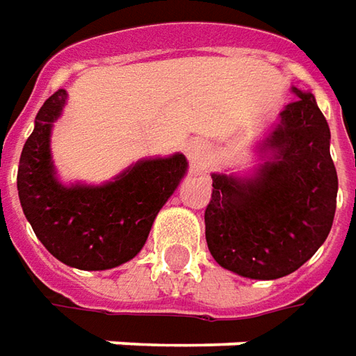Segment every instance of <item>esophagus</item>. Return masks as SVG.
Returning a JSON list of instances; mask_svg holds the SVG:
<instances>
[{
	"label": "esophagus",
	"mask_w": 356,
	"mask_h": 356,
	"mask_svg": "<svg viewBox=\"0 0 356 356\" xmlns=\"http://www.w3.org/2000/svg\"><path fill=\"white\" fill-rule=\"evenodd\" d=\"M188 156L192 159V162L200 161V156H202V147H200V145H195V143H192V145L188 147Z\"/></svg>",
	"instance_id": "1"
}]
</instances>
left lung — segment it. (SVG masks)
<instances>
[{
  "label": "left lung",
  "mask_w": 356,
  "mask_h": 356,
  "mask_svg": "<svg viewBox=\"0 0 356 356\" xmlns=\"http://www.w3.org/2000/svg\"><path fill=\"white\" fill-rule=\"evenodd\" d=\"M280 111L250 178L211 174L207 249L231 273L276 280L298 270L327 239L337 207L329 125L309 92Z\"/></svg>",
  "instance_id": "1"
}]
</instances>
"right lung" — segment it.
I'll return each instance as SVG.
<instances>
[{"instance_id":"right-lung-1","label":"right lung","mask_w":356,"mask_h":356,"mask_svg":"<svg viewBox=\"0 0 356 356\" xmlns=\"http://www.w3.org/2000/svg\"><path fill=\"white\" fill-rule=\"evenodd\" d=\"M58 90L42 104L23 147L17 190L35 235L58 261L107 270L139 254L152 221L188 170L186 156L145 159L102 186H64L50 156V131L66 104Z\"/></svg>"}]
</instances>
